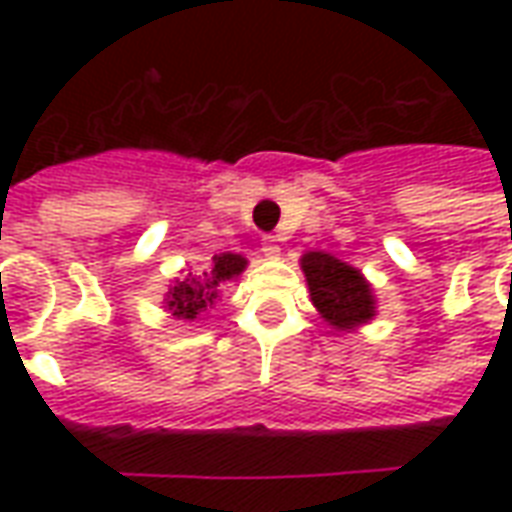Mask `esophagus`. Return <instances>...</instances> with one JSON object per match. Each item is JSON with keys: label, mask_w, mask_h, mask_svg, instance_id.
Segmentation results:
<instances>
[{"label": "esophagus", "mask_w": 512, "mask_h": 512, "mask_svg": "<svg viewBox=\"0 0 512 512\" xmlns=\"http://www.w3.org/2000/svg\"><path fill=\"white\" fill-rule=\"evenodd\" d=\"M263 255H266L268 260H277V257L282 255V249H279L274 235H266V238H263Z\"/></svg>", "instance_id": "esophagus-1"}]
</instances>
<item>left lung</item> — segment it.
Masks as SVG:
<instances>
[{"instance_id": "obj_1", "label": "left lung", "mask_w": 512, "mask_h": 512, "mask_svg": "<svg viewBox=\"0 0 512 512\" xmlns=\"http://www.w3.org/2000/svg\"><path fill=\"white\" fill-rule=\"evenodd\" d=\"M301 271L310 285L312 304L337 332H348L373 321L376 296L359 268L326 252H307L301 257Z\"/></svg>"}]
</instances>
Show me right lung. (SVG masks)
<instances>
[{
  "label": "right lung",
  "instance_id": "1",
  "mask_svg": "<svg viewBox=\"0 0 512 512\" xmlns=\"http://www.w3.org/2000/svg\"><path fill=\"white\" fill-rule=\"evenodd\" d=\"M246 268V257L233 255V252H222L213 255L211 266L202 268L200 274H189L186 279H178L169 288L164 307H167L175 318L183 321H194L202 312L211 307L213 301L219 299V290L224 282L235 279Z\"/></svg>",
  "mask_w": 512,
  "mask_h": 512
}]
</instances>
